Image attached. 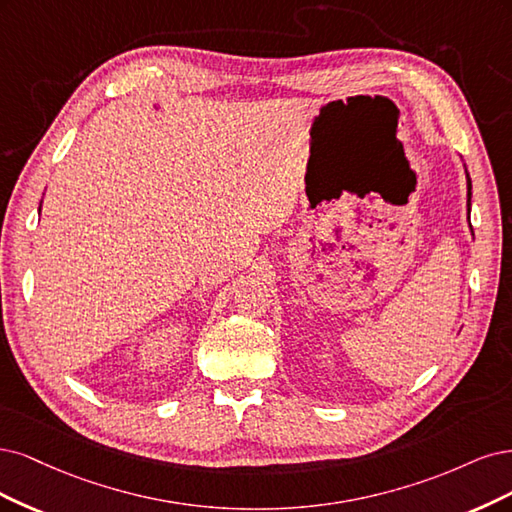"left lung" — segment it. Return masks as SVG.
I'll return each instance as SVG.
<instances>
[{
    "instance_id": "1",
    "label": "left lung",
    "mask_w": 512,
    "mask_h": 512,
    "mask_svg": "<svg viewBox=\"0 0 512 512\" xmlns=\"http://www.w3.org/2000/svg\"><path fill=\"white\" fill-rule=\"evenodd\" d=\"M466 178H468V210H470V191H472V183H470V176L466 174Z\"/></svg>"
}]
</instances>
